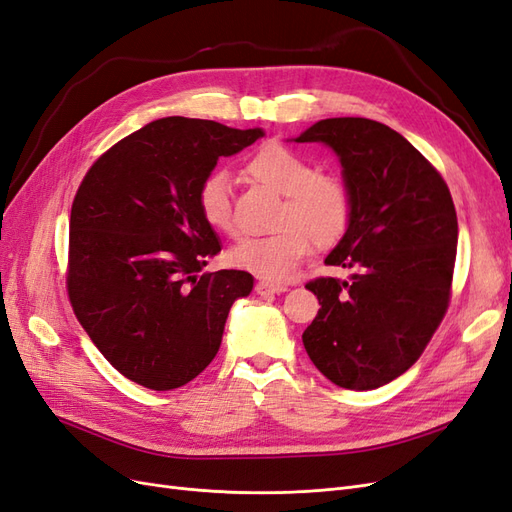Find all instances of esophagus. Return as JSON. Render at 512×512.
I'll return each mask as SVG.
<instances>
[{
  "instance_id": "34e87169",
  "label": "esophagus",
  "mask_w": 512,
  "mask_h": 512,
  "mask_svg": "<svg viewBox=\"0 0 512 512\" xmlns=\"http://www.w3.org/2000/svg\"><path fill=\"white\" fill-rule=\"evenodd\" d=\"M286 290H288L286 286H275V284H269V282H258L256 284V292L260 294V297H273V294H282Z\"/></svg>"
}]
</instances>
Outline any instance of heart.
Returning a JSON list of instances; mask_svg holds the SVG:
<instances>
[{"label": "heart", "mask_w": 512, "mask_h": 512, "mask_svg": "<svg viewBox=\"0 0 512 512\" xmlns=\"http://www.w3.org/2000/svg\"><path fill=\"white\" fill-rule=\"evenodd\" d=\"M245 173L254 181L284 194L277 228L265 237H245L226 252V262L265 282H286L318 247L342 239L350 222V192L342 179L320 175L312 162L284 145H267L247 160ZM196 207L215 232L230 235L235 228L230 185L224 173H211L198 185Z\"/></svg>", "instance_id": "b5f03b06"}]
</instances>
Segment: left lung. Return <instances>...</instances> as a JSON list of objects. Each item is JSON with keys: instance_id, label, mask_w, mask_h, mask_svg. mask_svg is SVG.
Returning <instances> with one entry per match:
<instances>
[{"instance_id": "obj_1", "label": "left lung", "mask_w": 512, "mask_h": 512, "mask_svg": "<svg viewBox=\"0 0 512 512\" xmlns=\"http://www.w3.org/2000/svg\"><path fill=\"white\" fill-rule=\"evenodd\" d=\"M297 143L327 145L342 164L350 222L324 258L320 309L303 346L322 376L350 391L389 384L423 354L442 322L457 256V213L444 179L404 136L363 117H333Z\"/></svg>"}]
</instances>
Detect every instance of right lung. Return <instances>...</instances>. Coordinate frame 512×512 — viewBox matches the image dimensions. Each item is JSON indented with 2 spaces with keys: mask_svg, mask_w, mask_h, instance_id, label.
Returning <instances> with one entry per match:
<instances>
[{
  "mask_svg": "<svg viewBox=\"0 0 512 512\" xmlns=\"http://www.w3.org/2000/svg\"><path fill=\"white\" fill-rule=\"evenodd\" d=\"M260 136L164 117L85 175L70 213L68 294L91 342L128 380L151 391L194 380L220 350L232 303L252 292L247 271L200 273L222 247L196 192L222 156Z\"/></svg>",
  "mask_w": 512,
  "mask_h": 512,
  "instance_id": "add662e5",
  "label": "right lung"
}]
</instances>
